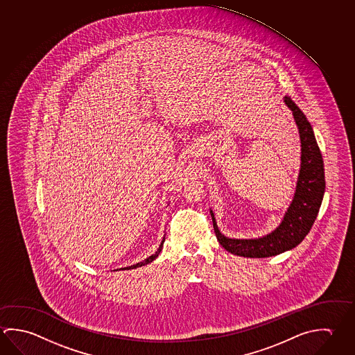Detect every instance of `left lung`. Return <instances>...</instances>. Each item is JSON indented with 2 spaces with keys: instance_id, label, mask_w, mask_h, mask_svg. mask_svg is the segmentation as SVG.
<instances>
[{
  "instance_id": "left-lung-1",
  "label": "left lung",
  "mask_w": 355,
  "mask_h": 355,
  "mask_svg": "<svg viewBox=\"0 0 355 355\" xmlns=\"http://www.w3.org/2000/svg\"><path fill=\"white\" fill-rule=\"evenodd\" d=\"M284 102L292 110L302 144V163L294 199L279 227L270 234L258 239H232L224 236L218 230L214 214L211 211L218 242L232 254L247 258H266L280 254L297 247L309 233L317 219L325 191L323 158L304 113L299 110L291 97H284Z\"/></svg>"
}]
</instances>
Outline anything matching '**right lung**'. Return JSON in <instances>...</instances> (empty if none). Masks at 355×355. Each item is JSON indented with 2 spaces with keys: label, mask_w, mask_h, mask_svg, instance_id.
Segmentation results:
<instances>
[{
  "label": "right lung",
  "mask_w": 355,
  "mask_h": 355,
  "mask_svg": "<svg viewBox=\"0 0 355 355\" xmlns=\"http://www.w3.org/2000/svg\"><path fill=\"white\" fill-rule=\"evenodd\" d=\"M163 243H164V239H163L162 243H161L159 248L157 249V252L156 253H155V254L150 255V257H148L147 259H144V261H139V263H137V264H135V266H131V267L123 268V269H135V268L142 267V266H144V264H148V263H150V261H155L157 257H158V254L161 253V250H162Z\"/></svg>",
  "instance_id": "right-lung-1"
}]
</instances>
